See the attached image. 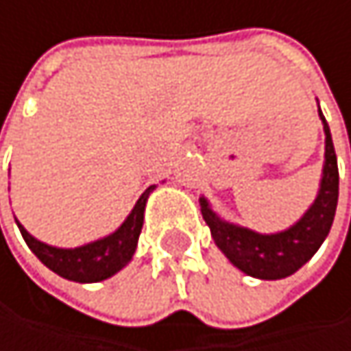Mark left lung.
Returning <instances> with one entry per match:
<instances>
[{
  "label": "left lung",
  "instance_id": "8db88e82",
  "mask_svg": "<svg viewBox=\"0 0 351 351\" xmlns=\"http://www.w3.org/2000/svg\"><path fill=\"white\" fill-rule=\"evenodd\" d=\"M325 128V165L319 194L304 217L290 229L274 235H260L256 231L221 221L208 202L200 198V210L210 227V235L217 247L237 265L241 271L262 280H280L294 274L308 262L321 247L333 225L337 194H339V171L337 157L331 141V132L325 116L319 110Z\"/></svg>",
  "mask_w": 351,
  "mask_h": 351
}]
</instances>
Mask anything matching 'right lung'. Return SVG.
Instances as JSON below:
<instances>
[{"label": "right lung", "instance_id": "1", "mask_svg": "<svg viewBox=\"0 0 351 351\" xmlns=\"http://www.w3.org/2000/svg\"><path fill=\"white\" fill-rule=\"evenodd\" d=\"M153 188L155 186L147 188L141 194L132 213L118 227V231H114L112 235L97 239L93 243L75 247V250L51 247V245L34 239L18 221L16 223H18V229H20L26 245L49 269H53L61 278H67L73 282H99V280L114 276L118 269H122L132 260V254L136 250V241H138V235L143 229L145 204H147V198Z\"/></svg>", "mask_w": 351, "mask_h": 351}]
</instances>
